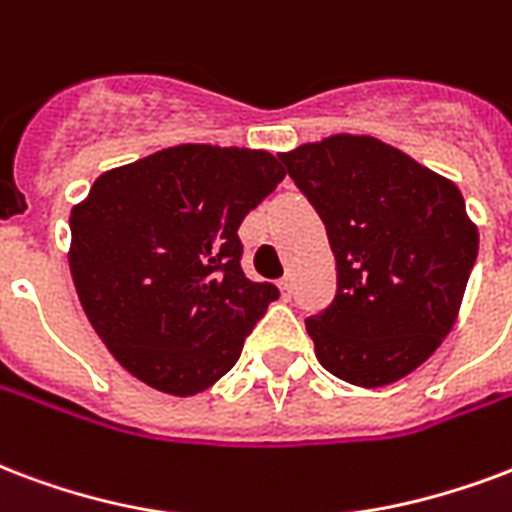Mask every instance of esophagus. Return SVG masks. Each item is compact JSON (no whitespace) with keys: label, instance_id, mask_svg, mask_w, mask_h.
I'll return each mask as SVG.
<instances>
[{"label":"esophagus","instance_id":"esophagus-1","mask_svg":"<svg viewBox=\"0 0 512 512\" xmlns=\"http://www.w3.org/2000/svg\"><path fill=\"white\" fill-rule=\"evenodd\" d=\"M279 290H282V298H290V295H293V279L285 276V279L279 282Z\"/></svg>","mask_w":512,"mask_h":512}]
</instances>
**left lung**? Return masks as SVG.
Instances as JSON below:
<instances>
[{
  "instance_id": "8db88e82",
  "label": "left lung",
  "mask_w": 512,
  "mask_h": 512,
  "mask_svg": "<svg viewBox=\"0 0 512 512\" xmlns=\"http://www.w3.org/2000/svg\"><path fill=\"white\" fill-rule=\"evenodd\" d=\"M279 160L336 257V295L306 320L317 361L358 388L407 377L456 323L478 257L461 192L369 135H331Z\"/></svg>"
}]
</instances>
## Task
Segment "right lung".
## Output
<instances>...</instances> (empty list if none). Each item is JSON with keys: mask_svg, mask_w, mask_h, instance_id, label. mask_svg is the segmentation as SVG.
<instances>
[{"mask_svg": "<svg viewBox=\"0 0 512 512\" xmlns=\"http://www.w3.org/2000/svg\"><path fill=\"white\" fill-rule=\"evenodd\" d=\"M285 179L274 154L184 143L102 173L70 214V271L113 358L170 396L236 366L279 290L241 271L238 227Z\"/></svg>", "mask_w": 512, "mask_h": 512, "instance_id": "1", "label": "right lung"}]
</instances>
